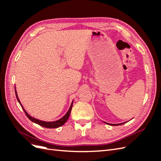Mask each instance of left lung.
Instances as JSON below:
<instances>
[{
	"instance_id": "obj_1",
	"label": "left lung",
	"mask_w": 161,
	"mask_h": 161,
	"mask_svg": "<svg viewBox=\"0 0 161 161\" xmlns=\"http://www.w3.org/2000/svg\"><path fill=\"white\" fill-rule=\"evenodd\" d=\"M104 123H105V124H108V125H122V124H125V123H126V122H124V123H121V124H109V123L105 122V121H104Z\"/></svg>"
}]
</instances>
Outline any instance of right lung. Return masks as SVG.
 <instances>
[{"label":"right lung","mask_w":161,"mask_h":161,"mask_svg":"<svg viewBox=\"0 0 161 161\" xmlns=\"http://www.w3.org/2000/svg\"><path fill=\"white\" fill-rule=\"evenodd\" d=\"M14 91H15V95H16V97L17 99V101H19V104L21 105V108L23 109V110L24 111V112H25V115H27V118L30 119L31 121H33V122L36 123L38 125H40L41 126H42V127H44V128H58V127H60V126L64 125L66 122V121L68 120V119H69V116H70V112H71V109H72V103H73V101L72 102V104L70 107V109H69V111H68L67 113L64 115V117H62V118L60 119H58L57 121H42V120H39L37 119H36L33 118V117H31V115H29L27 111L24 109L23 107L22 106L21 103L20 101H19V97H18V95H17V91H16V89H14Z\"/></svg>","instance_id":"1"}]
</instances>
